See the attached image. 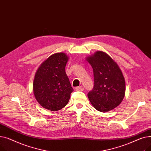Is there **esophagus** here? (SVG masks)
Segmentation results:
<instances>
[{"label": "esophagus", "mask_w": 151, "mask_h": 151, "mask_svg": "<svg viewBox=\"0 0 151 151\" xmlns=\"http://www.w3.org/2000/svg\"><path fill=\"white\" fill-rule=\"evenodd\" d=\"M76 91H83L84 90V88L83 86H79V87H76L75 88Z\"/></svg>", "instance_id": "1"}]
</instances>
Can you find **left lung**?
Segmentation results:
<instances>
[{
    "label": "left lung",
    "mask_w": 151,
    "mask_h": 151,
    "mask_svg": "<svg viewBox=\"0 0 151 151\" xmlns=\"http://www.w3.org/2000/svg\"><path fill=\"white\" fill-rule=\"evenodd\" d=\"M93 71L94 86L88 96L92 105L107 112L121 104L125 92V81L117 63L106 52L98 51L86 58Z\"/></svg>",
    "instance_id": "8db88e82"
}]
</instances>
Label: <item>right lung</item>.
Instances as JSON below:
<instances>
[{
  "instance_id": "obj_1",
  "label": "right lung",
  "mask_w": 151,
  "mask_h": 151,
  "mask_svg": "<svg viewBox=\"0 0 151 151\" xmlns=\"http://www.w3.org/2000/svg\"><path fill=\"white\" fill-rule=\"evenodd\" d=\"M68 56L64 52L51 55L40 66L35 75L33 91L43 108L58 111L67 105L73 89L65 73Z\"/></svg>"
}]
</instances>
